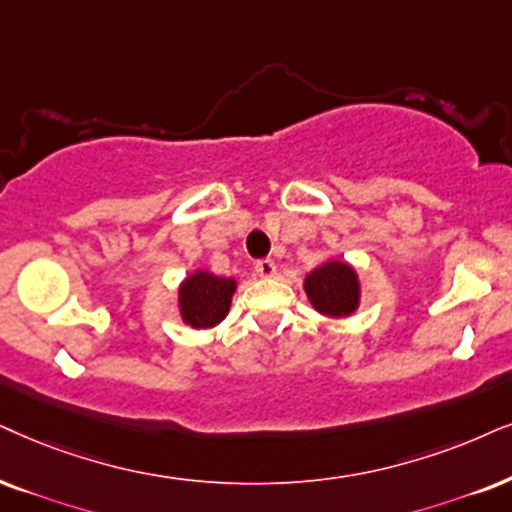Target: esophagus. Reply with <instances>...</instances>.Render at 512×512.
<instances>
[{"label":"esophagus","mask_w":512,"mask_h":512,"mask_svg":"<svg viewBox=\"0 0 512 512\" xmlns=\"http://www.w3.org/2000/svg\"><path fill=\"white\" fill-rule=\"evenodd\" d=\"M255 271H257V276H262V278H271L276 274V262L274 260H257L255 262Z\"/></svg>","instance_id":"esophagus-1"}]
</instances>
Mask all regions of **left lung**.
I'll list each match as a JSON object with an SVG mask.
<instances>
[{"mask_svg":"<svg viewBox=\"0 0 512 512\" xmlns=\"http://www.w3.org/2000/svg\"><path fill=\"white\" fill-rule=\"evenodd\" d=\"M304 290L314 307L328 316H347L359 304L357 274L342 262H328L314 269L304 281Z\"/></svg>","mask_w":512,"mask_h":512,"instance_id":"1","label":"left lung"}]
</instances>
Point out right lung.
<instances>
[{"label": "right lung", "instance_id": "right-lung-1", "mask_svg": "<svg viewBox=\"0 0 512 512\" xmlns=\"http://www.w3.org/2000/svg\"><path fill=\"white\" fill-rule=\"evenodd\" d=\"M236 283L231 278L212 276L208 271L191 274L181 283L179 307L184 321L193 328H212L229 312Z\"/></svg>", "mask_w": 512, "mask_h": 512}]
</instances>
